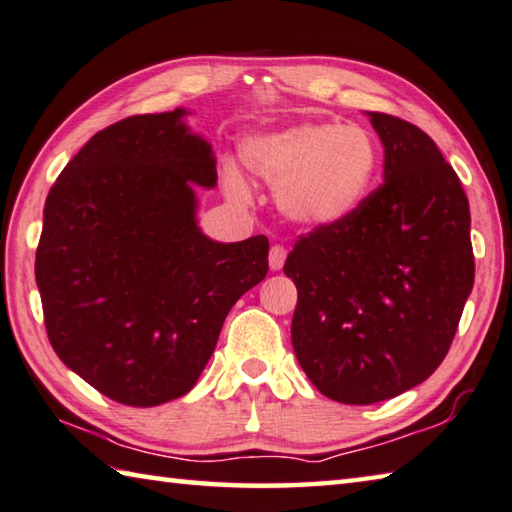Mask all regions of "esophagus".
I'll use <instances>...</instances> for the list:
<instances>
[{
    "mask_svg": "<svg viewBox=\"0 0 512 512\" xmlns=\"http://www.w3.org/2000/svg\"><path fill=\"white\" fill-rule=\"evenodd\" d=\"M284 262H286V248L280 244L271 246V253H268V266H271V271H282Z\"/></svg>",
    "mask_w": 512,
    "mask_h": 512,
    "instance_id": "esophagus-1",
    "label": "esophagus"
}]
</instances>
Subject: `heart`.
<instances>
[{"label": "heart", "mask_w": 512, "mask_h": 512, "mask_svg": "<svg viewBox=\"0 0 512 512\" xmlns=\"http://www.w3.org/2000/svg\"><path fill=\"white\" fill-rule=\"evenodd\" d=\"M241 159L275 188L277 206L300 226L329 228L356 215L374 190L380 150L367 129L338 123H300L253 136L241 145ZM232 199L250 197L237 167H226Z\"/></svg>", "instance_id": "obj_1"}]
</instances>
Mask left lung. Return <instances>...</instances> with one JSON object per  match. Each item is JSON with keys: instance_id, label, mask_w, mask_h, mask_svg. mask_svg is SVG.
<instances>
[{"instance_id": "1", "label": "left lung", "mask_w": 512, "mask_h": 512, "mask_svg": "<svg viewBox=\"0 0 512 512\" xmlns=\"http://www.w3.org/2000/svg\"><path fill=\"white\" fill-rule=\"evenodd\" d=\"M385 183L356 215L297 239L284 273L297 286V362L338 403L371 405L421 385L457 333L475 284L470 206L423 129L369 111Z\"/></svg>"}]
</instances>
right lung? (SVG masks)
<instances>
[{"instance_id": "add662e5", "label": "right lung", "mask_w": 512, "mask_h": 512, "mask_svg": "<svg viewBox=\"0 0 512 512\" xmlns=\"http://www.w3.org/2000/svg\"><path fill=\"white\" fill-rule=\"evenodd\" d=\"M185 109L109 125L73 156L44 203L35 253L46 336L100 394L129 407L197 385L228 311L268 273V239L197 226L192 183L212 188L210 145Z\"/></svg>"}]
</instances>
